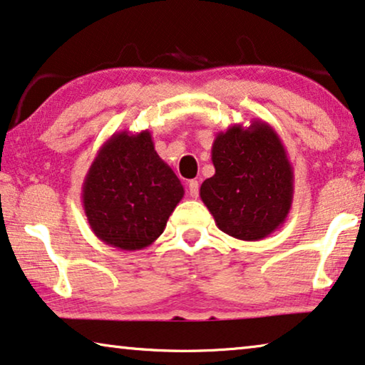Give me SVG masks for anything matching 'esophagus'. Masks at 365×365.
Listing matches in <instances>:
<instances>
[{"mask_svg": "<svg viewBox=\"0 0 365 365\" xmlns=\"http://www.w3.org/2000/svg\"><path fill=\"white\" fill-rule=\"evenodd\" d=\"M188 193L192 198H198L200 193V183L197 180H190L188 182Z\"/></svg>", "mask_w": 365, "mask_h": 365, "instance_id": "1", "label": "esophagus"}]
</instances>
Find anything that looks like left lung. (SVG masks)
I'll return each instance as SVG.
<instances>
[{"instance_id": "obj_1", "label": "left lung", "mask_w": 365, "mask_h": 365, "mask_svg": "<svg viewBox=\"0 0 365 365\" xmlns=\"http://www.w3.org/2000/svg\"><path fill=\"white\" fill-rule=\"evenodd\" d=\"M215 175L200 197L222 232L260 241L284 225L293 201V168L279 134L265 121L235 124L211 148Z\"/></svg>"}]
</instances>
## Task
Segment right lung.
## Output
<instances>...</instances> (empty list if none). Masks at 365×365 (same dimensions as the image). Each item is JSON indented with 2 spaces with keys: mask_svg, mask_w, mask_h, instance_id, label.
Wrapping results in <instances>:
<instances>
[{
  "mask_svg": "<svg viewBox=\"0 0 365 365\" xmlns=\"http://www.w3.org/2000/svg\"><path fill=\"white\" fill-rule=\"evenodd\" d=\"M183 193L178 177L155 152L149 130H121L98 150L81 187V201L100 241L139 251L164 232Z\"/></svg>",
  "mask_w": 365,
  "mask_h": 365,
  "instance_id": "right-lung-1",
  "label": "right lung"
}]
</instances>
